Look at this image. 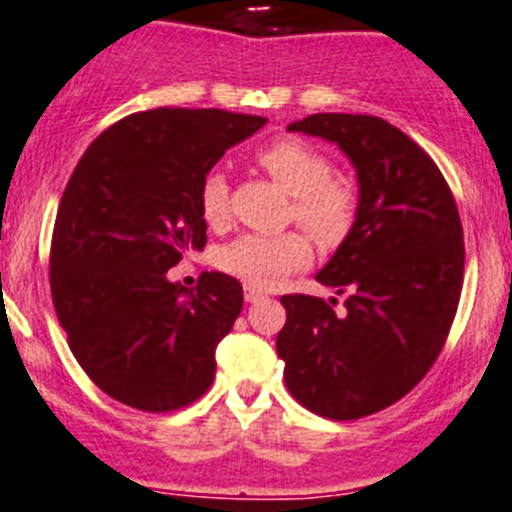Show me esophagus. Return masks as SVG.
<instances>
[{
    "instance_id": "obj_1",
    "label": "esophagus",
    "mask_w": 512,
    "mask_h": 512,
    "mask_svg": "<svg viewBox=\"0 0 512 512\" xmlns=\"http://www.w3.org/2000/svg\"><path fill=\"white\" fill-rule=\"evenodd\" d=\"M260 298H265V293H262V290L252 288V285H245V301L247 303H255V301H260Z\"/></svg>"
}]
</instances>
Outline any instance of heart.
Here are the masks:
<instances>
[{"label": "heart", "instance_id": "b5f03b06", "mask_svg": "<svg viewBox=\"0 0 512 512\" xmlns=\"http://www.w3.org/2000/svg\"><path fill=\"white\" fill-rule=\"evenodd\" d=\"M257 163L293 196L290 216L321 247L339 245L357 216V191L344 178H331V160L301 137H280L257 153ZM201 216L209 227L229 219V183L211 170L201 181ZM311 242L301 232L245 234L219 252V267L252 288H275L311 262Z\"/></svg>", "mask_w": 512, "mask_h": 512}]
</instances>
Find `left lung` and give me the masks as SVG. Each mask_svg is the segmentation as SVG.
Segmentation results:
<instances>
[{
    "label": "left lung",
    "mask_w": 512,
    "mask_h": 512,
    "mask_svg": "<svg viewBox=\"0 0 512 512\" xmlns=\"http://www.w3.org/2000/svg\"><path fill=\"white\" fill-rule=\"evenodd\" d=\"M288 132L334 142L357 173V216L319 270L336 298L283 296L278 357L293 398L352 421L411 393L439 357L459 306L464 237L441 170L408 135L367 114H311Z\"/></svg>",
    "instance_id": "8db88e82"
}]
</instances>
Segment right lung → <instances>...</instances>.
<instances>
[{"mask_svg": "<svg viewBox=\"0 0 512 512\" xmlns=\"http://www.w3.org/2000/svg\"><path fill=\"white\" fill-rule=\"evenodd\" d=\"M265 122L153 109L119 119L78 160L55 216L50 293L73 357L109 398L165 413L214 382L216 344L242 311V285L204 273L188 290L168 270L206 245V173Z\"/></svg>", "mask_w": 512, "mask_h": 512, "instance_id": "right-lung-1", "label": "right lung"}]
</instances>
